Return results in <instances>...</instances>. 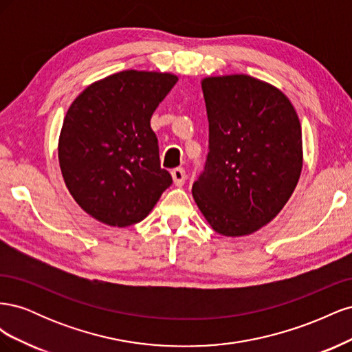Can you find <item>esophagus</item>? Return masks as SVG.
I'll list each match as a JSON object with an SVG mask.
<instances>
[{"label": "esophagus", "mask_w": 352, "mask_h": 352, "mask_svg": "<svg viewBox=\"0 0 352 352\" xmlns=\"http://www.w3.org/2000/svg\"><path fill=\"white\" fill-rule=\"evenodd\" d=\"M172 177L176 186H182L186 180V172L184 167H176L172 170Z\"/></svg>", "instance_id": "esophagus-1"}]
</instances>
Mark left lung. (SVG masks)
<instances>
[{
  "mask_svg": "<svg viewBox=\"0 0 352 352\" xmlns=\"http://www.w3.org/2000/svg\"><path fill=\"white\" fill-rule=\"evenodd\" d=\"M202 92L208 154L192 195L220 235H250L279 214L298 184L300 119L285 94L247 74L207 78Z\"/></svg>",
  "mask_w": 352,
  "mask_h": 352,
  "instance_id": "1",
  "label": "left lung"
}]
</instances>
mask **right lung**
<instances>
[{
    "instance_id": "1",
    "label": "right lung",
    "mask_w": 352,
    "mask_h": 352,
    "mask_svg": "<svg viewBox=\"0 0 352 352\" xmlns=\"http://www.w3.org/2000/svg\"><path fill=\"white\" fill-rule=\"evenodd\" d=\"M175 74L124 70L92 83L63 122L58 162L72 197L110 226L144 220L173 184L160 166L151 116Z\"/></svg>"
}]
</instances>
